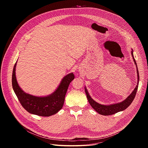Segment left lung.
Wrapping results in <instances>:
<instances>
[{
  "label": "left lung",
  "mask_w": 148,
  "mask_h": 148,
  "mask_svg": "<svg viewBox=\"0 0 148 148\" xmlns=\"http://www.w3.org/2000/svg\"><path fill=\"white\" fill-rule=\"evenodd\" d=\"M131 55L132 56L134 61L135 62V64L136 65V71H137V76H138V80H137V85L132 92V93L126 98L125 99H124L123 101L118 102V103H112L110 105H103L98 103L95 101H94L90 95L87 89L86 88V87H85V91L87 95V97L88 99V101L91 105V106L92 107V108L98 113H99L101 115H110L112 114H115L118 112L122 111L125 110V109L127 108L131 104L133 100L134 99L136 91L138 88V84L139 82V72L138 70V66L136 64V61L134 58V54H133V50L132 49L131 51Z\"/></svg>",
  "instance_id": "obj_1"
}]
</instances>
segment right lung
<instances>
[{"mask_svg":"<svg viewBox=\"0 0 148 148\" xmlns=\"http://www.w3.org/2000/svg\"><path fill=\"white\" fill-rule=\"evenodd\" d=\"M17 62L13 70L12 87L22 107L29 113L41 116H50L57 114L62 108L69 86L74 79V74L71 73L63 77L52 94L43 97L34 96L25 92L19 87L16 77Z\"/></svg>","mask_w":148,"mask_h":148,"instance_id":"1","label":"right lung"}]
</instances>
